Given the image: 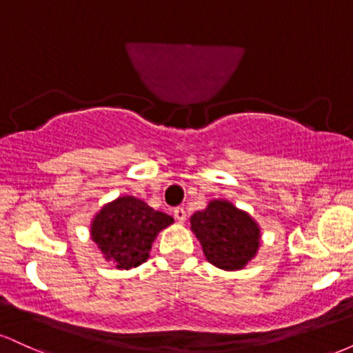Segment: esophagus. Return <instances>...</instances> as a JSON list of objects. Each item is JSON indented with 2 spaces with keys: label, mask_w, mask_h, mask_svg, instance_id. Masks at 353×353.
Here are the masks:
<instances>
[{
  "label": "esophagus",
  "mask_w": 353,
  "mask_h": 353,
  "mask_svg": "<svg viewBox=\"0 0 353 353\" xmlns=\"http://www.w3.org/2000/svg\"><path fill=\"white\" fill-rule=\"evenodd\" d=\"M174 217H176L177 222H184L185 217H188V214H185V209L184 208L174 209Z\"/></svg>",
  "instance_id": "esophagus-1"
}]
</instances>
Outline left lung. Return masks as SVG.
Returning a JSON list of instances; mask_svg holds the SVG:
<instances>
[{
  "label": "left lung",
  "instance_id": "left-lung-1",
  "mask_svg": "<svg viewBox=\"0 0 353 353\" xmlns=\"http://www.w3.org/2000/svg\"><path fill=\"white\" fill-rule=\"evenodd\" d=\"M205 259L219 269L239 270L257 252L261 229L249 214L228 201H212L190 217Z\"/></svg>",
  "mask_w": 353,
  "mask_h": 353
}]
</instances>
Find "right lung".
<instances>
[{"instance_id": "obj_1", "label": "right lung", "mask_w": 353, "mask_h": 353, "mask_svg": "<svg viewBox=\"0 0 353 353\" xmlns=\"http://www.w3.org/2000/svg\"><path fill=\"white\" fill-rule=\"evenodd\" d=\"M168 214L125 196L101 209L91 225V237L117 269H132L149 257L157 232L172 224Z\"/></svg>"}]
</instances>
